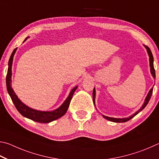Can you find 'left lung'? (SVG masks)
Returning a JSON list of instances; mask_svg holds the SVG:
<instances>
[{
	"label": "left lung",
	"instance_id": "obj_1",
	"mask_svg": "<svg viewBox=\"0 0 159 159\" xmlns=\"http://www.w3.org/2000/svg\"><path fill=\"white\" fill-rule=\"evenodd\" d=\"M144 47H146V49L147 50V52H148V54L149 56V63H150V68H151V72L153 75V77L154 78L156 77V74H155V69L154 68V57H153V55H152V53L151 52V50L149 48L148 46L147 45H144ZM152 93H153V88H152L151 89H150L149 92L148 93V95H147V98H145V101H144V103L143 105V107H142L140 110L138 111H137L134 115H133L132 116H129V118H123V119H116V118H112V117H109V116H104L102 115V116L105 119H107V120H109L110 121H113V122H116V123H122V122H126L129 121L130 119H131L133 117H134L135 115H137L140 112V111L143 110L144 107H146V105L148 104V102L149 101L150 98H151L152 95ZM95 96H96V91H95V89H93V103H95L94 101H95Z\"/></svg>",
	"mask_w": 159,
	"mask_h": 159
}]
</instances>
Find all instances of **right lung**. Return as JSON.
<instances>
[{"label":"right lung","instance_id":"1","mask_svg":"<svg viewBox=\"0 0 159 159\" xmlns=\"http://www.w3.org/2000/svg\"><path fill=\"white\" fill-rule=\"evenodd\" d=\"M27 38L25 39L26 40ZM16 48L14 49L12 54L10 56V58L8 62V69L7 73L6 75V85L7 92L10 96V98L12 99L14 105H15L16 110L19 111V112L21 114L22 116H25L28 119H31L33 121L39 122V123H49L52 121H54L56 119L61 117V116L65 115L66 112L68 110V108L70 105V102L71 101L72 96L76 91L77 87H75L71 91L70 93L68 96V98L66 100V101L63 102V105L60 107H58L57 110L52 112H42V111H38L33 110L32 108H30L25 105L23 102H21L20 100L18 98L15 93L14 92L12 87H11V75H12V64L13 61V57L15 55Z\"/></svg>","mask_w":159,"mask_h":159}]
</instances>
